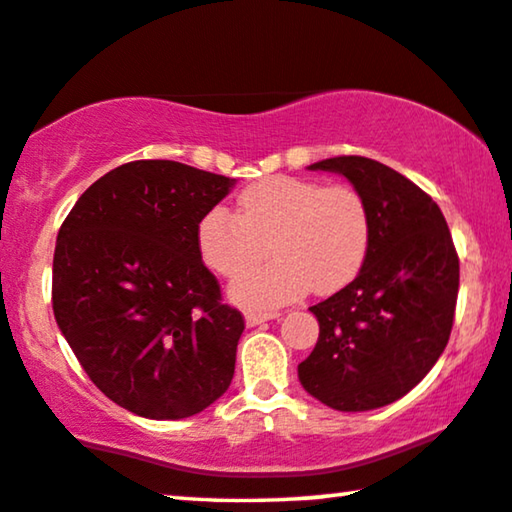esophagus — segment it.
I'll return each instance as SVG.
<instances>
[{"instance_id": "34e87169", "label": "esophagus", "mask_w": 512, "mask_h": 512, "mask_svg": "<svg viewBox=\"0 0 512 512\" xmlns=\"http://www.w3.org/2000/svg\"><path fill=\"white\" fill-rule=\"evenodd\" d=\"M278 316H281L278 311H248V313H245V325L255 327V325L264 323V320H274Z\"/></svg>"}]
</instances>
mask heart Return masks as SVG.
Wrapping results in <instances>:
<instances>
[{
    "instance_id": "b5f03b06",
    "label": "heart",
    "mask_w": 512,
    "mask_h": 512,
    "mask_svg": "<svg viewBox=\"0 0 512 512\" xmlns=\"http://www.w3.org/2000/svg\"><path fill=\"white\" fill-rule=\"evenodd\" d=\"M370 238V208L358 189L295 175L252 182L236 213L215 206L196 229L203 262L224 278L242 274L270 243L275 260L231 285V299L250 309L295 302L311 288H344L363 269Z\"/></svg>"
}]
</instances>
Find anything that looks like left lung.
Segmentation results:
<instances>
[{
    "instance_id": "obj_1",
    "label": "left lung",
    "mask_w": 512,
    "mask_h": 512,
    "mask_svg": "<svg viewBox=\"0 0 512 512\" xmlns=\"http://www.w3.org/2000/svg\"><path fill=\"white\" fill-rule=\"evenodd\" d=\"M309 168L344 175L363 194L372 238L360 274L311 306L320 332L299 381L332 410H377L410 393L445 351L459 255L438 203L398 170L365 156Z\"/></svg>"
}]
</instances>
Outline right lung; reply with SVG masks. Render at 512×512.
Here are the masks:
<instances>
[{"label":"right lung","instance_id":"add662e5","mask_svg":"<svg viewBox=\"0 0 512 512\" xmlns=\"http://www.w3.org/2000/svg\"><path fill=\"white\" fill-rule=\"evenodd\" d=\"M234 185L177 161H131L95 180L58 231L56 323L93 384L138 417H194L234 377L245 323L196 243Z\"/></svg>","mask_w":512,"mask_h":512}]
</instances>
